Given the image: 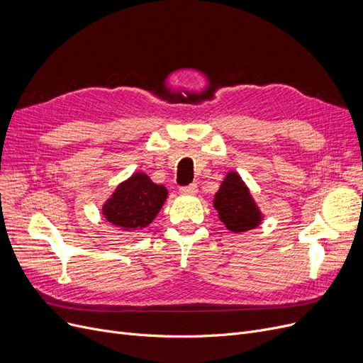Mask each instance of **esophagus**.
<instances>
[{
    "label": "esophagus",
    "instance_id": "obj_1",
    "mask_svg": "<svg viewBox=\"0 0 363 363\" xmlns=\"http://www.w3.org/2000/svg\"><path fill=\"white\" fill-rule=\"evenodd\" d=\"M179 192L183 194V195H195L198 192V186L195 183L187 184V186H182L179 189Z\"/></svg>",
    "mask_w": 363,
    "mask_h": 363
}]
</instances>
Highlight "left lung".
<instances>
[{
	"instance_id": "left-lung-1",
	"label": "left lung",
	"mask_w": 363,
	"mask_h": 363,
	"mask_svg": "<svg viewBox=\"0 0 363 363\" xmlns=\"http://www.w3.org/2000/svg\"><path fill=\"white\" fill-rule=\"evenodd\" d=\"M214 206L220 220L235 233L251 230L262 221L260 211L236 172H230L221 183L214 198Z\"/></svg>"
}]
</instances>
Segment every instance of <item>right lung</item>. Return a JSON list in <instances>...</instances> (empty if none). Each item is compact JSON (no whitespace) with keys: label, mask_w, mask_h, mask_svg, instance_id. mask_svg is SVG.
<instances>
[{"label":"right lung","mask_w":363,"mask_h":363,"mask_svg":"<svg viewBox=\"0 0 363 363\" xmlns=\"http://www.w3.org/2000/svg\"><path fill=\"white\" fill-rule=\"evenodd\" d=\"M165 199L167 189L162 184H155L143 172H137L116 187L103 206V214L124 230H140L157 217Z\"/></svg>","instance_id":"obj_1"}]
</instances>
